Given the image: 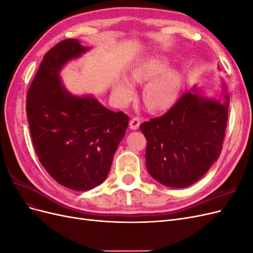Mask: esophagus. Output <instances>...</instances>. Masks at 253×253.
<instances>
[{"mask_svg":"<svg viewBox=\"0 0 253 253\" xmlns=\"http://www.w3.org/2000/svg\"><path fill=\"white\" fill-rule=\"evenodd\" d=\"M140 126V118L138 117H134L131 119V121H129V127H131L132 129H138Z\"/></svg>","mask_w":253,"mask_h":253,"instance_id":"1","label":"esophagus"}]
</instances>
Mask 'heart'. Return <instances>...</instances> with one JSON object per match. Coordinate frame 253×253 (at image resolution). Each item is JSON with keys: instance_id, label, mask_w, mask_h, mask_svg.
Listing matches in <instances>:
<instances>
[{"instance_id": "obj_1", "label": "heart", "mask_w": 253, "mask_h": 253, "mask_svg": "<svg viewBox=\"0 0 253 253\" xmlns=\"http://www.w3.org/2000/svg\"><path fill=\"white\" fill-rule=\"evenodd\" d=\"M166 68L167 64L163 60L150 59L136 64L129 72V77L133 82H150L142 94L143 102L150 111L158 112L168 109L178 96L180 87L179 75L175 71H169L160 78L159 76L166 71ZM113 95L120 104H127L135 95L133 83L126 79H120L115 83Z\"/></svg>"}]
</instances>
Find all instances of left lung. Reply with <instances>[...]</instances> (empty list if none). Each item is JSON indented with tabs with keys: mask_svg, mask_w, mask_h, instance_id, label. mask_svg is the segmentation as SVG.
<instances>
[{
	"mask_svg": "<svg viewBox=\"0 0 253 253\" xmlns=\"http://www.w3.org/2000/svg\"><path fill=\"white\" fill-rule=\"evenodd\" d=\"M223 87L224 99H216L203 96L194 86L162 117L140 126L148 141V172L162 185H193L218 159L230 103L225 84Z\"/></svg>",
	"mask_w": 253,
	"mask_h": 253,
	"instance_id": "1",
	"label": "left lung"
}]
</instances>
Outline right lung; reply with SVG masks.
Masks as SVG:
<instances>
[{"label":"right lung","mask_w":253,"mask_h":253,"mask_svg":"<svg viewBox=\"0 0 253 253\" xmlns=\"http://www.w3.org/2000/svg\"><path fill=\"white\" fill-rule=\"evenodd\" d=\"M89 47L67 39L44 56L27 93L33 144L51 177L68 189L87 191L108 176L128 117L106 109L93 95L71 93L60 72Z\"/></svg>","instance_id":"right-lung-1"}]
</instances>
